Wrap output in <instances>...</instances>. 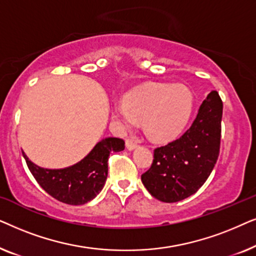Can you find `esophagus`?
Returning <instances> with one entry per match:
<instances>
[{"instance_id": "obj_1", "label": "esophagus", "mask_w": 256, "mask_h": 256, "mask_svg": "<svg viewBox=\"0 0 256 256\" xmlns=\"http://www.w3.org/2000/svg\"><path fill=\"white\" fill-rule=\"evenodd\" d=\"M136 146H138V143H136L134 140H132V138L126 140V146H127L129 150L136 148Z\"/></svg>"}]
</instances>
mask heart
<instances>
[{"mask_svg":"<svg viewBox=\"0 0 256 256\" xmlns=\"http://www.w3.org/2000/svg\"><path fill=\"white\" fill-rule=\"evenodd\" d=\"M194 108V94L183 84H148L132 90L124 104L113 106V116L130 129L142 121L143 129L155 141L174 138L188 124Z\"/></svg>","mask_w":256,"mask_h":256,"instance_id":"1","label":"heart"}]
</instances>
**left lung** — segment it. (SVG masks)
Returning <instances> with one entry per match:
<instances>
[{
  "label": "left lung",
  "instance_id": "left-lung-1",
  "mask_svg": "<svg viewBox=\"0 0 256 256\" xmlns=\"http://www.w3.org/2000/svg\"><path fill=\"white\" fill-rule=\"evenodd\" d=\"M222 101L212 90L180 138L154 150L152 166L141 176L149 194L164 202L190 197L202 186L220 152Z\"/></svg>",
  "mask_w": 256,
  "mask_h": 256
}]
</instances>
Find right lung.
I'll use <instances>...</instances> for the list:
<instances>
[{
    "label": "right lung",
    "instance_id": "right-lung-1",
    "mask_svg": "<svg viewBox=\"0 0 256 256\" xmlns=\"http://www.w3.org/2000/svg\"><path fill=\"white\" fill-rule=\"evenodd\" d=\"M124 149L118 138H104L82 160L65 169H43L24 155L26 166L37 183L51 197L70 205H82L102 190L108 174V157L112 152Z\"/></svg>",
    "mask_w": 256,
    "mask_h": 256
}]
</instances>
